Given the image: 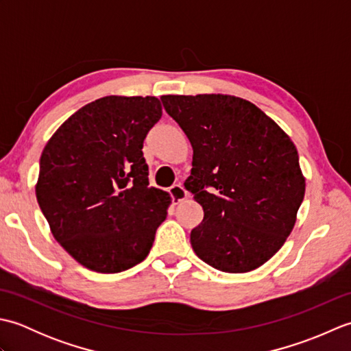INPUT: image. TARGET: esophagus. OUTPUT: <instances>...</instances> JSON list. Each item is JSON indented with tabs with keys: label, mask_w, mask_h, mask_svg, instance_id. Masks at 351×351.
<instances>
[{
	"label": "esophagus",
	"mask_w": 351,
	"mask_h": 351,
	"mask_svg": "<svg viewBox=\"0 0 351 351\" xmlns=\"http://www.w3.org/2000/svg\"><path fill=\"white\" fill-rule=\"evenodd\" d=\"M169 193H170V196H171V200H173V204L175 205H178V204H181V202H184L185 199H187V191H185V189L182 187V185H173V187H170V190H169Z\"/></svg>",
	"instance_id": "esophagus-1"
}]
</instances>
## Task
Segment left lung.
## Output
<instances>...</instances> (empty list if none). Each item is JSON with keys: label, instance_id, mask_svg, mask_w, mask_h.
<instances>
[{"label": "left lung", "instance_id": "8db88e82", "mask_svg": "<svg viewBox=\"0 0 351 351\" xmlns=\"http://www.w3.org/2000/svg\"><path fill=\"white\" fill-rule=\"evenodd\" d=\"M161 101L193 147L184 185L204 208L190 234L193 250L220 271L255 270L287 241L303 202L306 184L293 140L255 104L232 95Z\"/></svg>", "mask_w": 351, "mask_h": 351}]
</instances>
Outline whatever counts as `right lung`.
<instances>
[{
    "mask_svg": "<svg viewBox=\"0 0 351 351\" xmlns=\"http://www.w3.org/2000/svg\"><path fill=\"white\" fill-rule=\"evenodd\" d=\"M155 96H104L48 140L36 197L56 240L88 270L141 263L167 217L170 195L149 187L143 141L160 121Z\"/></svg>",
    "mask_w": 351,
    "mask_h": 351,
    "instance_id": "obj_1",
    "label": "right lung"
}]
</instances>
